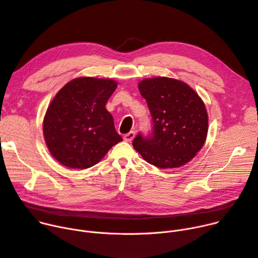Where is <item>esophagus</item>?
<instances>
[{
  "label": "esophagus",
  "instance_id": "esophagus-1",
  "mask_svg": "<svg viewBox=\"0 0 258 258\" xmlns=\"http://www.w3.org/2000/svg\"><path fill=\"white\" fill-rule=\"evenodd\" d=\"M134 138H135V132H133V131H131L130 133H127V134H125V135L123 136V139H124V141H126V142H131Z\"/></svg>",
  "mask_w": 258,
  "mask_h": 258
}]
</instances>
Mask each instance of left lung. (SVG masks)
<instances>
[{"label": "left lung", "mask_w": 258, "mask_h": 258, "mask_svg": "<svg viewBox=\"0 0 258 258\" xmlns=\"http://www.w3.org/2000/svg\"><path fill=\"white\" fill-rule=\"evenodd\" d=\"M139 90L152 130L146 136L137 135L134 148L158 168H177L191 161L208 135L209 117L201 98L185 83L165 77L141 81Z\"/></svg>", "instance_id": "obj_1"}]
</instances>
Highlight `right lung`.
Listing matches in <instances>:
<instances>
[{
    "label": "right lung",
    "mask_w": 258,
    "mask_h": 258,
    "mask_svg": "<svg viewBox=\"0 0 258 258\" xmlns=\"http://www.w3.org/2000/svg\"><path fill=\"white\" fill-rule=\"evenodd\" d=\"M116 88L113 80L79 78L67 83L50 102L43 120L44 140L63 166L90 168L122 141L106 109Z\"/></svg>",
    "instance_id": "obj_1"
}]
</instances>
